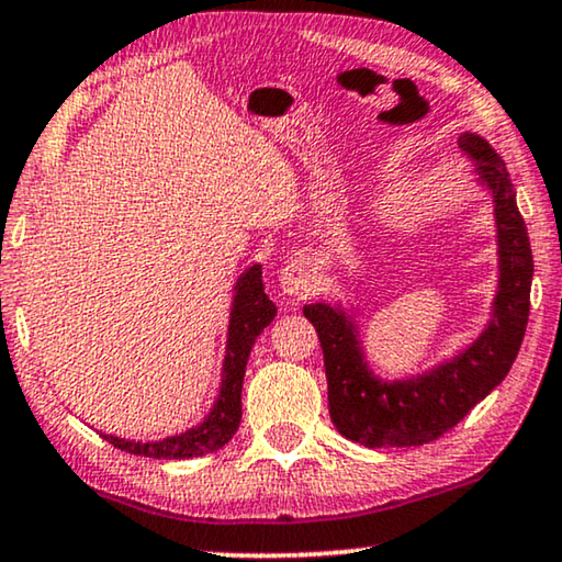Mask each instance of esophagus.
<instances>
[{"mask_svg": "<svg viewBox=\"0 0 562 562\" xmlns=\"http://www.w3.org/2000/svg\"><path fill=\"white\" fill-rule=\"evenodd\" d=\"M279 281L283 293H289V296H304V293H308L311 286H314V276H311V269L304 261H291L286 269L281 271Z\"/></svg>", "mask_w": 562, "mask_h": 562, "instance_id": "obj_1", "label": "esophagus"}]
</instances>
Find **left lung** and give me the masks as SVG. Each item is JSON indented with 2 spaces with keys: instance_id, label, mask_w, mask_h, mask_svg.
<instances>
[{
  "instance_id": "left-lung-1",
  "label": "left lung",
  "mask_w": 562,
  "mask_h": 562,
  "mask_svg": "<svg viewBox=\"0 0 562 562\" xmlns=\"http://www.w3.org/2000/svg\"><path fill=\"white\" fill-rule=\"evenodd\" d=\"M457 145L472 158L474 172L495 205L499 281L485 331L445 364L419 376L384 382L371 374L347 311L331 304L304 306L324 349L334 427L364 447L435 442L503 382L520 351L532 283L528 228L517 211L510 172L492 145L474 133L460 135Z\"/></svg>"
}]
</instances>
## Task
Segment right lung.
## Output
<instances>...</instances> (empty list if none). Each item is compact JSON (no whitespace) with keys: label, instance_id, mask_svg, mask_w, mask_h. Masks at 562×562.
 Returning a JSON list of instances; mask_svg holds the SVG:
<instances>
[{"label":"right lung","instance_id":"1","mask_svg":"<svg viewBox=\"0 0 562 562\" xmlns=\"http://www.w3.org/2000/svg\"><path fill=\"white\" fill-rule=\"evenodd\" d=\"M276 304L266 296L261 266L254 263L236 283V296L231 306L226 361H223L221 392L213 409L201 425L183 435L166 437L160 442H131V439L102 435L117 450L153 457V460H188L221 450L236 435L240 425V390H244L246 361L261 331L273 322Z\"/></svg>","mask_w":562,"mask_h":562}]
</instances>
